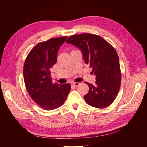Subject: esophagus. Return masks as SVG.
I'll return each mask as SVG.
<instances>
[{
  "mask_svg": "<svg viewBox=\"0 0 147 147\" xmlns=\"http://www.w3.org/2000/svg\"><path fill=\"white\" fill-rule=\"evenodd\" d=\"M80 84V82H74L72 83V85H73V86H78Z\"/></svg>",
  "mask_w": 147,
  "mask_h": 147,
  "instance_id": "34e87169",
  "label": "esophagus"
}]
</instances>
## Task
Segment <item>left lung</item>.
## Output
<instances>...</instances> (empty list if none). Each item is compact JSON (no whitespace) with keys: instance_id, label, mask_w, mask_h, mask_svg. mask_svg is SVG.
<instances>
[{"instance_id":"8db88e82","label":"left lung","mask_w":147,"mask_h":147,"mask_svg":"<svg viewBox=\"0 0 147 147\" xmlns=\"http://www.w3.org/2000/svg\"><path fill=\"white\" fill-rule=\"evenodd\" d=\"M66 42L80 49L85 63L96 76L95 85L85 82L89 88L84 96L85 101L97 108L109 107L117 96L121 80L119 59L114 47L100 36L88 33L71 35Z\"/></svg>"}]
</instances>
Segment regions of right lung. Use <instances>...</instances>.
Segmentation results:
<instances>
[{
    "label": "right lung",
    "mask_w": 147,
    "mask_h": 147,
    "mask_svg": "<svg viewBox=\"0 0 147 147\" xmlns=\"http://www.w3.org/2000/svg\"><path fill=\"white\" fill-rule=\"evenodd\" d=\"M67 36L51 38L38 43L28 53L23 66L27 92L42 108L50 111L60 107L71 89L69 84H53L50 69L57 62L58 51Z\"/></svg>",
    "instance_id": "add662e5"
}]
</instances>
